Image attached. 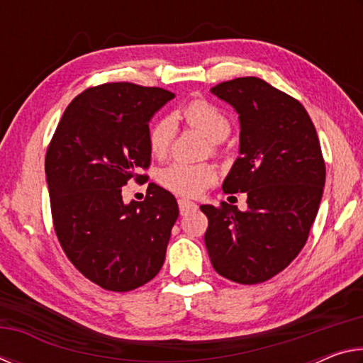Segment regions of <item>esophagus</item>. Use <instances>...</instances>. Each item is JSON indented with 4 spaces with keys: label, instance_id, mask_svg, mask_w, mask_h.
<instances>
[{
    "label": "esophagus",
    "instance_id": "obj_1",
    "mask_svg": "<svg viewBox=\"0 0 363 363\" xmlns=\"http://www.w3.org/2000/svg\"><path fill=\"white\" fill-rule=\"evenodd\" d=\"M179 210H181V214L184 216V214H187L190 211L196 210V203H194V201H189V200H179Z\"/></svg>",
    "mask_w": 363,
    "mask_h": 363
}]
</instances>
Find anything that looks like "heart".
<instances>
[{"label":"heart","instance_id":"obj_1","mask_svg":"<svg viewBox=\"0 0 363 363\" xmlns=\"http://www.w3.org/2000/svg\"><path fill=\"white\" fill-rule=\"evenodd\" d=\"M190 126L203 131L211 143H220L230 133V121L224 112L203 99L186 104L177 113ZM176 121L171 116H162L155 121L149 134V144L153 155L164 157L176 138ZM158 179L163 187L184 196H196L216 179V171L210 164H195L187 162H173L162 168Z\"/></svg>","mask_w":363,"mask_h":363}]
</instances>
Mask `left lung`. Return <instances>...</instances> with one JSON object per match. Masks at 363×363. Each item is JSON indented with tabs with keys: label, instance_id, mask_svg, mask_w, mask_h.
<instances>
[{
	"label": "left lung",
	"instance_id": "obj_1",
	"mask_svg": "<svg viewBox=\"0 0 363 363\" xmlns=\"http://www.w3.org/2000/svg\"><path fill=\"white\" fill-rule=\"evenodd\" d=\"M211 93L240 121V157L223 182L247 192L248 208L201 205L214 270L243 285L272 279L303 250L325 186L317 131L306 108L256 77L219 83Z\"/></svg>",
	"mask_w": 363,
	"mask_h": 363
}]
</instances>
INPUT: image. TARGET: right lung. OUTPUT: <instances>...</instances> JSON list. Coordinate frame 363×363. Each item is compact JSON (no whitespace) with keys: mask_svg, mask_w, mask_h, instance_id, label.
Wrapping results in <instances>:
<instances>
[{"mask_svg":"<svg viewBox=\"0 0 363 363\" xmlns=\"http://www.w3.org/2000/svg\"><path fill=\"white\" fill-rule=\"evenodd\" d=\"M174 94L133 83L86 89L65 108L46 153L54 229L86 279L131 291L160 272L177 201L155 184L125 203L121 187L150 164L149 123Z\"/></svg>","mask_w":363,"mask_h":363,"instance_id":"obj_1","label":"right lung"}]
</instances>
